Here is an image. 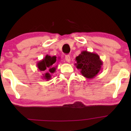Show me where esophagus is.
I'll list each match as a JSON object with an SVG mask.
<instances>
[{"mask_svg":"<svg viewBox=\"0 0 131 131\" xmlns=\"http://www.w3.org/2000/svg\"><path fill=\"white\" fill-rule=\"evenodd\" d=\"M65 59H66V61H67V62H70L71 58H70V55H66V57H65Z\"/></svg>","mask_w":131,"mask_h":131,"instance_id":"obj_1","label":"esophagus"}]
</instances>
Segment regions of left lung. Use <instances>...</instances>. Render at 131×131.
Here are the masks:
<instances>
[{
  "label": "left lung",
  "instance_id": "obj_1",
  "mask_svg": "<svg viewBox=\"0 0 131 131\" xmlns=\"http://www.w3.org/2000/svg\"><path fill=\"white\" fill-rule=\"evenodd\" d=\"M76 68L80 70L82 76L91 79L94 78L101 70L103 62L97 53L87 51L81 52L76 57Z\"/></svg>",
  "mask_w": 131,
  "mask_h": 131
}]
</instances>
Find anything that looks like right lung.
Returning a JSON list of instances; mask_svg holds the SVG:
<instances>
[{"label":"right lung","instance_id":"obj_1","mask_svg":"<svg viewBox=\"0 0 131 131\" xmlns=\"http://www.w3.org/2000/svg\"><path fill=\"white\" fill-rule=\"evenodd\" d=\"M57 61V57L55 56L51 57L49 55H46L42 60L39 61L37 63V67L38 70L46 72L42 74V78L43 79L49 80L51 79V73L55 72L57 66L55 67V63Z\"/></svg>","mask_w":131,"mask_h":131}]
</instances>
